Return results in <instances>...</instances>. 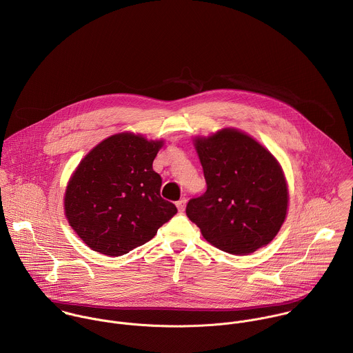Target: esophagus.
I'll return each instance as SVG.
<instances>
[{
	"label": "esophagus",
	"instance_id": "esophagus-1",
	"mask_svg": "<svg viewBox=\"0 0 353 353\" xmlns=\"http://www.w3.org/2000/svg\"><path fill=\"white\" fill-rule=\"evenodd\" d=\"M185 207H186V199H181L179 201H176V208L179 212H183Z\"/></svg>",
	"mask_w": 353,
	"mask_h": 353
}]
</instances>
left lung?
<instances>
[{"mask_svg":"<svg viewBox=\"0 0 353 353\" xmlns=\"http://www.w3.org/2000/svg\"><path fill=\"white\" fill-rule=\"evenodd\" d=\"M193 143L207 192L192 199L186 215L218 249L248 254L270 243L281 230L289 189L279 161L246 132L226 127Z\"/></svg>","mask_w":353,"mask_h":353,"instance_id":"left-lung-1","label":"left lung"}]
</instances>
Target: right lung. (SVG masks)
I'll list each match as a JSON object with an SVG mask.
<instances>
[{
  "label": "right lung",
  "mask_w": 353,
  "mask_h": 353,
  "mask_svg": "<svg viewBox=\"0 0 353 353\" xmlns=\"http://www.w3.org/2000/svg\"><path fill=\"white\" fill-rule=\"evenodd\" d=\"M163 139L119 132L96 145L72 172L64 214L78 236L105 256H121L150 241L175 214L161 199L153 160Z\"/></svg>",
  "instance_id": "add662e5"
}]
</instances>
